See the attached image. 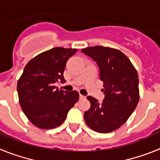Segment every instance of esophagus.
Listing matches in <instances>:
<instances>
[{
    "label": "esophagus",
    "mask_w": 160,
    "mask_h": 160,
    "mask_svg": "<svg viewBox=\"0 0 160 160\" xmlns=\"http://www.w3.org/2000/svg\"><path fill=\"white\" fill-rule=\"evenodd\" d=\"M86 98L85 96L82 95V94H80V99H84V98Z\"/></svg>",
    "instance_id": "34e87169"
}]
</instances>
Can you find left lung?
<instances>
[{"instance_id":"left-lung-1","label":"left lung","mask_w":160,"mask_h":160,"mask_svg":"<svg viewBox=\"0 0 160 160\" xmlns=\"http://www.w3.org/2000/svg\"><path fill=\"white\" fill-rule=\"evenodd\" d=\"M81 52L97 62L105 93L101 103L87 97L90 108L84 112V121L94 132L109 133L122 127L138 104V74L129 58L118 49L94 46Z\"/></svg>"}]
</instances>
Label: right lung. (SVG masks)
<instances>
[{"instance_id":"1","label":"right lung","mask_w":160,"mask_h":160,"mask_svg":"<svg viewBox=\"0 0 160 160\" xmlns=\"http://www.w3.org/2000/svg\"><path fill=\"white\" fill-rule=\"evenodd\" d=\"M76 48H53L31 59L17 83L22 110L27 118L40 129H52L62 125L69 110L79 99V93L58 89L59 80L65 82L63 72Z\"/></svg>"}]
</instances>
